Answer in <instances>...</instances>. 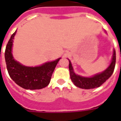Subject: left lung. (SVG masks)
<instances>
[{
  "label": "left lung",
  "mask_w": 121,
  "mask_h": 121,
  "mask_svg": "<svg viewBox=\"0 0 121 121\" xmlns=\"http://www.w3.org/2000/svg\"><path fill=\"white\" fill-rule=\"evenodd\" d=\"M115 61H116V54H115V51L114 50L112 63L110 64V65L108 67V68L106 69L102 73L96 74L93 77L85 78V77L76 75V74L74 73L71 61H69V69L70 77H71V80L76 86L80 88H82V89H89L98 87L100 86L102 84L104 83L110 76H112V74L114 71Z\"/></svg>",
  "instance_id": "8db88e82"
}]
</instances>
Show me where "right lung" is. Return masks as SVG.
Listing matches in <instances>:
<instances>
[{
	"label": "right lung",
	"instance_id": "right-lung-1",
	"mask_svg": "<svg viewBox=\"0 0 121 121\" xmlns=\"http://www.w3.org/2000/svg\"><path fill=\"white\" fill-rule=\"evenodd\" d=\"M15 32L8 42L5 50V60L8 74L11 78L22 88L39 89L49 84L56 66L60 58L48 62L39 67H25L14 60L12 54L13 39Z\"/></svg>",
	"mask_w": 121,
	"mask_h": 121
}]
</instances>
